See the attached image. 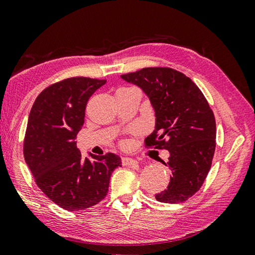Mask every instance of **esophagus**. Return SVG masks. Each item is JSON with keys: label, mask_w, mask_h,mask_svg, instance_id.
<instances>
[{"label": "esophagus", "mask_w": 255, "mask_h": 255, "mask_svg": "<svg viewBox=\"0 0 255 255\" xmlns=\"http://www.w3.org/2000/svg\"><path fill=\"white\" fill-rule=\"evenodd\" d=\"M122 163L124 166H136L138 165V161L136 159H132L130 157H123Z\"/></svg>", "instance_id": "esophagus-1"}]
</instances>
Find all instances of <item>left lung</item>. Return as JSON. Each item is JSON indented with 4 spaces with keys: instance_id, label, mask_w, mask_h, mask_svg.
Instances as JSON below:
<instances>
[{
    "instance_id": "8db88e82",
    "label": "left lung",
    "mask_w": 255,
    "mask_h": 255,
    "mask_svg": "<svg viewBox=\"0 0 255 255\" xmlns=\"http://www.w3.org/2000/svg\"><path fill=\"white\" fill-rule=\"evenodd\" d=\"M122 78L141 88L154 107L156 126L146 147L169 151L163 164L172 177L155 198L169 204L187 201L202 187L214 156L216 124L210 105L195 83L172 68H142Z\"/></svg>"
}]
</instances>
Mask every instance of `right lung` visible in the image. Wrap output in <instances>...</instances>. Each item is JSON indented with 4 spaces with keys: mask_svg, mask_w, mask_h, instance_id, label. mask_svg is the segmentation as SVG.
Returning a JSON list of instances; mask_svg holds the SVG:
<instances>
[{
    "mask_svg": "<svg viewBox=\"0 0 255 255\" xmlns=\"http://www.w3.org/2000/svg\"><path fill=\"white\" fill-rule=\"evenodd\" d=\"M106 80L73 77L55 82L36 97L27 120L23 155L38 187L67 211H80L106 197L114 170L122 166L113 152L83 159L77 133L85 123L92 94Z\"/></svg>",
    "mask_w": 255,
    "mask_h": 255,
    "instance_id": "right-lung-1",
    "label": "right lung"
}]
</instances>
